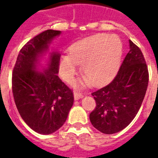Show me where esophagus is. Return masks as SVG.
I'll list each match as a JSON object with an SVG mask.
<instances>
[{"label": "esophagus", "instance_id": "obj_1", "mask_svg": "<svg viewBox=\"0 0 158 158\" xmlns=\"http://www.w3.org/2000/svg\"><path fill=\"white\" fill-rule=\"evenodd\" d=\"M84 98V95L80 93H78V92H74V100H79Z\"/></svg>", "mask_w": 158, "mask_h": 158}]
</instances>
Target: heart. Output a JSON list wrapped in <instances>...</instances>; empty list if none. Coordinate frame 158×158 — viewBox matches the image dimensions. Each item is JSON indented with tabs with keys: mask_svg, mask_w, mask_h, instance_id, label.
<instances>
[{
	"mask_svg": "<svg viewBox=\"0 0 158 158\" xmlns=\"http://www.w3.org/2000/svg\"><path fill=\"white\" fill-rule=\"evenodd\" d=\"M122 43L120 38L106 33H99L74 43L69 56H62L59 71L68 83L74 80L78 66L82 64L84 84L101 85L110 80L120 66Z\"/></svg>",
	"mask_w": 158,
	"mask_h": 158,
	"instance_id": "1",
	"label": "heart"
}]
</instances>
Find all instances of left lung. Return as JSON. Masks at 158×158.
<instances>
[{
    "instance_id": "left-lung-1",
    "label": "left lung",
    "mask_w": 158,
    "mask_h": 158,
    "mask_svg": "<svg viewBox=\"0 0 158 158\" xmlns=\"http://www.w3.org/2000/svg\"><path fill=\"white\" fill-rule=\"evenodd\" d=\"M130 52L116 76L92 95L96 108L89 115L92 125L100 132L111 135L124 130L137 115L148 84V71L142 52L132 41Z\"/></svg>"
}]
</instances>
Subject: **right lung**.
I'll return each mask as SVG.
<instances>
[{
  "mask_svg": "<svg viewBox=\"0 0 158 158\" xmlns=\"http://www.w3.org/2000/svg\"><path fill=\"white\" fill-rule=\"evenodd\" d=\"M61 31L48 29L28 41L18 55L12 91L19 113L35 132L50 135L65 122L74 103L73 93L58 77L60 53L50 52ZM48 55L46 64L40 61Z\"/></svg>",
  "mask_w": 158,
  "mask_h": 158,
  "instance_id": "add662e5",
  "label": "right lung"
}]
</instances>
